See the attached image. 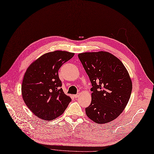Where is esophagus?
<instances>
[{
  "mask_svg": "<svg viewBox=\"0 0 154 154\" xmlns=\"http://www.w3.org/2000/svg\"><path fill=\"white\" fill-rule=\"evenodd\" d=\"M79 96H80V94H77L74 95L73 96H74V98H77Z\"/></svg>",
  "mask_w": 154,
  "mask_h": 154,
  "instance_id": "esophagus-1",
  "label": "esophagus"
}]
</instances>
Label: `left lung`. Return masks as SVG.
I'll list each match as a JSON object with an SVG mask.
<instances>
[{"mask_svg": "<svg viewBox=\"0 0 154 154\" xmlns=\"http://www.w3.org/2000/svg\"><path fill=\"white\" fill-rule=\"evenodd\" d=\"M89 77L91 103L87 116L97 124L114 120L126 108L132 91V81L122 61L106 51L78 54Z\"/></svg>", "mask_w": 154, "mask_h": 154, "instance_id": "1", "label": "left lung"}]
</instances>
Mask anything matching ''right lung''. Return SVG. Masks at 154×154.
<instances>
[{"label":"right lung","instance_id":"1","mask_svg":"<svg viewBox=\"0 0 154 154\" xmlns=\"http://www.w3.org/2000/svg\"><path fill=\"white\" fill-rule=\"evenodd\" d=\"M74 53L55 51L42 55L28 66L23 79V101L34 115L44 121L58 117L71 101L61 88L58 70Z\"/></svg>","mask_w":154,"mask_h":154}]
</instances>
